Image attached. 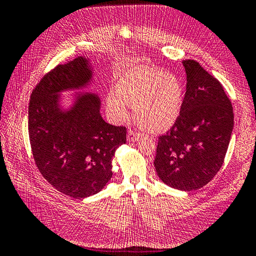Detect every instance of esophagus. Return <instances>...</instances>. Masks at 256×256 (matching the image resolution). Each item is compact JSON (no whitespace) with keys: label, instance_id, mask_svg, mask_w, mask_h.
<instances>
[{"label":"esophagus","instance_id":"1","mask_svg":"<svg viewBox=\"0 0 256 256\" xmlns=\"http://www.w3.org/2000/svg\"><path fill=\"white\" fill-rule=\"evenodd\" d=\"M140 138V134L138 133V132L131 131V130H130V131L128 132V142H135V140H138Z\"/></svg>","mask_w":256,"mask_h":256}]
</instances>
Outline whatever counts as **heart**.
I'll list each match as a JSON object with an SVG mask.
<instances>
[{
	"label": "heart",
	"mask_w": 256,
	"mask_h": 256,
	"mask_svg": "<svg viewBox=\"0 0 256 256\" xmlns=\"http://www.w3.org/2000/svg\"><path fill=\"white\" fill-rule=\"evenodd\" d=\"M182 103L180 80L175 74L148 67L128 70L106 98V108L114 121H124L131 104L138 121L152 132L170 128L180 116Z\"/></svg>",
	"instance_id": "obj_1"
}]
</instances>
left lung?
I'll return each mask as SVG.
<instances>
[{
    "label": "left lung",
    "instance_id": "obj_1",
    "mask_svg": "<svg viewBox=\"0 0 256 256\" xmlns=\"http://www.w3.org/2000/svg\"><path fill=\"white\" fill-rule=\"evenodd\" d=\"M186 94L176 123L158 138L154 160L157 175L172 188L197 190L224 164L234 116L224 86L192 59L184 60Z\"/></svg>",
    "mask_w": 256,
    "mask_h": 256
}]
</instances>
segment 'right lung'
<instances>
[{
    "label": "right lung",
    "mask_w": 256,
    "mask_h": 256,
    "mask_svg": "<svg viewBox=\"0 0 256 256\" xmlns=\"http://www.w3.org/2000/svg\"><path fill=\"white\" fill-rule=\"evenodd\" d=\"M89 58L79 56L58 64L32 90L28 106V134L40 174L58 192L72 198L94 196L112 177L116 150L126 143V128L106 123L94 94H79L69 108L60 94L90 86Z\"/></svg>",
    "instance_id": "right-lung-1"
}]
</instances>
